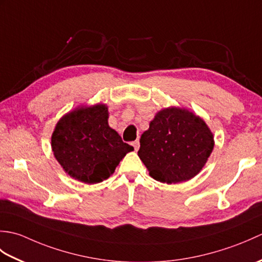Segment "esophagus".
Masks as SVG:
<instances>
[{"instance_id":"34e87169","label":"esophagus","mask_w":262,"mask_h":262,"mask_svg":"<svg viewBox=\"0 0 262 262\" xmlns=\"http://www.w3.org/2000/svg\"><path fill=\"white\" fill-rule=\"evenodd\" d=\"M133 146H134L135 151H138V148H140V142H138L137 140L135 142H133Z\"/></svg>"}]
</instances>
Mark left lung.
<instances>
[{"label": "left lung", "mask_w": 262, "mask_h": 262, "mask_svg": "<svg viewBox=\"0 0 262 262\" xmlns=\"http://www.w3.org/2000/svg\"><path fill=\"white\" fill-rule=\"evenodd\" d=\"M138 157L149 176L179 183L197 176L214 148V137L199 116L185 108L160 110L141 136Z\"/></svg>", "instance_id": "1"}]
</instances>
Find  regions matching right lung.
Returning <instances> with one entry per match:
<instances>
[{
  "mask_svg": "<svg viewBox=\"0 0 262 262\" xmlns=\"http://www.w3.org/2000/svg\"><path fill=\"white\" fill-rule=\"evenodd\" d=\"M108 107L82 105L64 115L52 135V149L64 171L75 180L93 185L114 173L134 147L108 125Z\"/></svg>",
  "mask_w": 262,
  "mask_h": 262,
  "instance_id": "right-lung-1",
  "label": "right lung"
}]
</instances>
